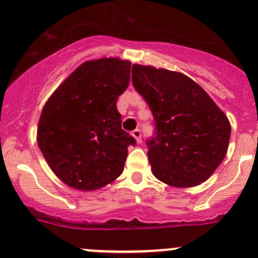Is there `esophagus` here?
Returning <instances> with one entry per match:
<instances>
[{
	"instance_id": "34e87169",
	"label": "esophagus",
	"mask_w": 258,
	"mask_h": 258,
	"mask_svg": "<svg viewBox=\"0 0 258 258\" xmlns=\"http://www.w3.org/2000/svg\"><path fill=\"white\" fill-rule=\"evenodd\" d=\"M132 136L135 137L137 144H141V131H140V130H135V131H132Z\"/></svg>"
}]
</instances>
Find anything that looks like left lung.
Instances as JSON below:
<instances>
[{"label": "left lung", "instance_id": "1", "mask_svg": "<svg viewBox=\"0 0 258 258\" xmlns=\"http://www.w3.org/2000/svg\"><path fill=\"white\" fill-rule=\"evenodd\" d=\"M132 83L155 118L156 136L147 141L155 177L173 187H194L209 179L227 153V116L181 72L136 63Z\"/></svg>", "mask_w": 258, "mask_h": 258}]
</instances>
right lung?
<instances>
[{"label": "right lung", "mask_w": 258, "mask_h": 258, "mask_svg": "<svg viewBox=\"0 0 258 258\" xmlns=\"http://www.w3.org/2000/svg\"><path fill=\"white\" fill-rule=\"evenodd\" d=\"M131 62H83L43 106L37 144L49 168L79 191H95L123 172L132 136L121 128L117 98L130 83Z\"/></svg>", "instance_id": "obj_1"}]
</instances>
